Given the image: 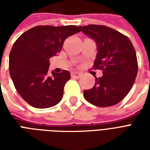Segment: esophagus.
<instances>
[{"mask_svg":"<svg viewBox=\"0 0 150 150\" xmlns=\"http://www.w3.org/2000/svg\"><path fill=\"white\" fill-rule=\"evenodd\" d=\"M82 76L81 73H79V72H72L71 73V77L74 79H79Z\"/></svg>","mask_w":150,"mask_h":150,"instance_id":"esophagus-1","label":"esophagus"}]
</instances>
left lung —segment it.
<instances>
[{
  "label": "left lung",
  "instance_id": "left-lung-1",
  "mask_svg": "<svg viewBox=\"0 0 150 150\" xmlns=\"http://www.w3.org/2000/svg\"><path fill=\"white\" fill-rule=\"evenodd\" d=\"M97 44L94 70H101L94 87L84 90L85 100L98 107L118 104L128 95L135 82L138 64L134 47L129 38L119 31L100 25L79 26Z\"/></svg>",
  "mask_w": 150,
  "mask_h": 150
}]
</instances>
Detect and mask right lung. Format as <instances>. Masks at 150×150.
<instances>
[{
	"mask_svg": "<svg viewBox=\"0 0 150 150\" xmlns=\"http://www.w3.org/2000/svg\"><path fill=\"white\" fill-rule=\"evenodd\" d=\"M76 25H38L21 34L9 53V74L18 94L37 108L54 106L61 101L68 71L48 74L49 59L60 53L69 36L79 32Z\"/></svg>",
	"mask_w": 150,
	"mask_h": 150,
	"instance_id": "obj_1",
	"label": "right lung"
}]
</instances>
